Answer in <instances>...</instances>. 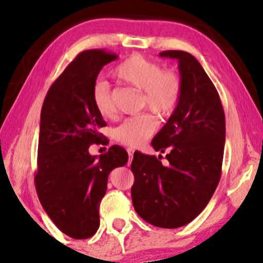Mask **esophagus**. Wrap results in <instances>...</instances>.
Masks as SVG:
<instances>
[{
	"label": "esophagus",
	"mask_w": 263,
	"mask_h": 263,
	"mask_svg": "<svg viewBox=\"0 0 263 263\" xmlns=\"http://www.w3.org/2000/svg\"><path fill=\"white\" fill-rule=\"evenodd\" d=\"M127 153H128V165H129V164H131V162H132V158H134L135 151L132 149V148H127Z\"/></svg>",
	"instance_id": "1"
}]
</instances>
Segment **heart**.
<instances>
[{
	"label": "heart",
	"instance_id": "b5f03b06",
	"mask_svg": "<svg viewBox=\"0 0 263 263\" xmlns=\"http://www.w3.org/2000/svg\"><path fill=\"white\" fill-rule=\"evenodd\" d=\"M115 74L126 83L142 90L141 106L149 109L160 118H167L175 111L182 93V83L174 71H164L163 66L141 55H132L120 63ZM91 99L97 111L103 118H111L115 104L109 83L98 81L93 85ZM158 121L149 112L126 119L114 131L120 143L138 147L156 132Z\"/></svg>",
	"mask_w": 263,
	"mask_h": 263
}]
</instances>
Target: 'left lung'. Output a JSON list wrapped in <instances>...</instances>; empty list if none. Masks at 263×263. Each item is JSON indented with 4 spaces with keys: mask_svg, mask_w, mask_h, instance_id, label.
Masks as SVG:
<instances>
[{
    "mask_svg": "<svg viewBox=\"0 0 263 263\" xmlns=\"http://www.w3.org/2000/svg\"><path fill=\"white\" fill-rule=\"evenodd\" d=\"M160 58L179 62L182 93L175 111L152 141L160 156L135 152L132 203L152 226L174 229L195 219L213 196L226 143V118L218 91L191 53L169 50Z\"/></svg>",
    "mask_w": 263,
    "mask_h": 263,
    "instance_id": "obj_1",
    "label": "left lung"
}]
</instances>
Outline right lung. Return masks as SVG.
Masks as SVG:
<instances>
[{
  "label": "right lung",
  "mask_w": 263,
  "mask_h": 263,
  "mask_svg": "<svg viewBox=\"0 0 263 263\" xmlns=\"http://www.w3.org/2000/svg\"><path fill=\"white\" fill-rule=\"evenodd\" d=\"M118 59L106 50L81 52L53 82L40 115L35 187L40 203L55 226L73 239H88L99 228V204L107 176L128 160L127 152L112 145L91 156L106 126L97 111L91 90L104 66Z\"/></svg>",
  "instance_id": "add662e5"
}]
</instances>
